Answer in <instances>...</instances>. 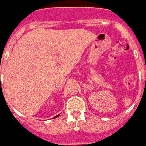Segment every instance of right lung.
I'll return each mask as SVG.
<instances>
[{
	"label": "right lung",
	"instance_id": "obj_1",
	"mask_svg": "<svg viewBox=\"0 0 146 146\" xmlns=\"http://www.w3.org/2000/svg\"><path fill=\"white\" fill-rule=\"evenodd\" d=\"M59 115H56V116H55V117H53V118H56V117H59Z\"/></svg>",
	"mask_w": 146,
	"mask_h": 146
}]
</instances>
